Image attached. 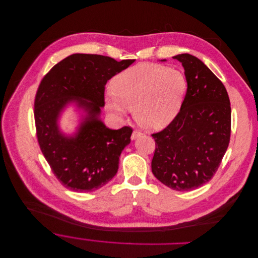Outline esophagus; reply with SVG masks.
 Returning a JSON list of instances; mask_svg holds the SVG:
<instances>
[{"mask_svg":"<svg viewBox=\"0 0 258 258\" xmlns=\"http://www.w3.org/2000/svg\"><path fill=\"white\" fill-rule=\"evenodd\" d=\"M141 135H142V133H141L140 131L134 130L133 133H132V135H131V138H132V140H134V139H136L137 137H139V136H141Z\"/></svg>","mask_w":258,"mask_h":258,"instance_id":"obj_1","label":"esophagus"}]
</instances>
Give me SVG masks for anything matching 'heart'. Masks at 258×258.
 Here are the masks:
<instances>
[{"mask_svg": "<svg viewBox=\"0 0 258 258\" xmlns=\"http://www.w3.org/2000/svg\"><path fill=\"white\" fill-rule=\"evenodd\" d=\"M186 88V77L179 70L158 64L137 65L113 79L108 107L119 116L133 110L140 126L159 130L177 116Z\"/></svg>", "mask_w": 258, "mask_h": 258, "instance_id": "b5f03b06", "label": "heart"}]
</instances>
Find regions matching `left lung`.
<instances>
[{"label": "left lung", "mask_w": 258, "mask_h": 258, "mask_svg": "<svg viewBox=\"0 0 258 258\" xmlns=\"http://www.w3.org/2000/svg\"><path fill=\"white\" fill-rule=\"evenodd\" d=\"M173 58L184 67L187 91L174 120L151 134V170L169 188L191 191L208 183L222 163L231 137V105L223 82L199 59Z\"/></svg>", "instance_id": "obj_1"}]
</instances>
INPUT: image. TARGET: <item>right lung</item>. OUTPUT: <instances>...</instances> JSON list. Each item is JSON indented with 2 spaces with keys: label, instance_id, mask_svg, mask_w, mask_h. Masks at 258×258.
Segmentation results:
<instances>
[{
  "label": "right lung",
  "instance_id": "obj_1",
  "mask_svg": "<svg viewBox=\"0 0 258 258\" xmlns=\"http://www.w3.org/2000/svg\"><path fill=\"white\" fill-rule=\"evenodd\" d=\"M135 60L90 55H71L42 78L34 99V121L40 150L60 183L76 192H90L111 181L119 158L130 143L132 128L112 130L99 120L105 106V86ZM70 101L86 109L88 117L75 138L59 131L56 120Z\"/></svg>",
  "mask_w": 258,
  "mask_h": 258
}]
</instances>
